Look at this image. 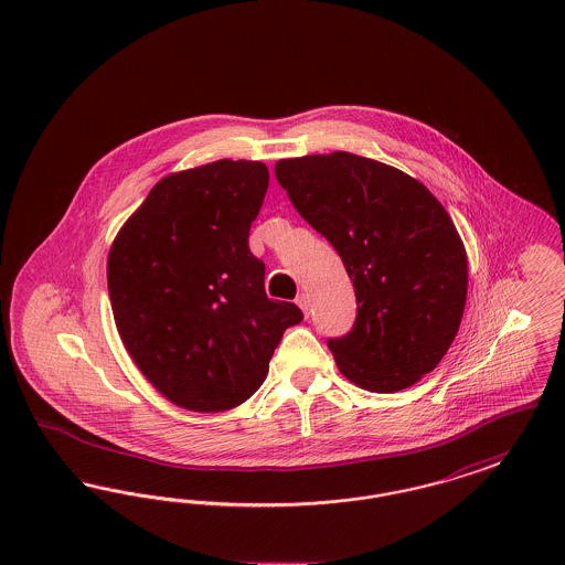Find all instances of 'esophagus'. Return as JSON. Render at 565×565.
Returning a JSON list of instances; mask_svg holds the SVG:
<instances>
[{
  "label": "esophagus",
  "instance_id": "obj_1",
  "mask_svg": "<svg viewBox=\"0 0 565 565\" xmlns=\"http://www.w3.org/2000/svg\"><path fill=\"white\" fill-rule=\"evenodd\" d=\"M296 305L302 309V313H305V316H309V309H311V300H309V296H298V298H296Z\"/></svg>",
  "mask_w": 565,
  "mask_h": 565
}]
</instances>
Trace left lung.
Here are the masks:
<instances>
[{
    "mask_svg": "<svg viewBox=\"0 0 565 565\" xmlns=\"http://www.w3.org/2000/svg\"><path fill=\"white\" fill-rule=\"evenodd\" d=\"M275 178L353 281V330L328 341L339 371L376 394L428 375L468 295L466 247L440 201L401 169L350 152L281 159Z\"/></svg>",
    "mask_w": 565,
    "mask_h": 565,
    "instance_id": "obj_1",
    "label": "left lung"
}]
</instances>
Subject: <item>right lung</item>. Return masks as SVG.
<instances>
[{"mask_svg": "<svg viewBox=\"0 0 565 565\" xmlns=\"http://www.w3.org/2000/svg\"><path fill=\"white\" fill-rule=\"evenodd\" d=\"M269 189L258 161L207 162L164 175L108 254L118 334L137 369L189 411L245 403L267 379L295 302L270 300L247 245Z\"/></svg>", "mask_w": 565, "mask_h": 565, "instance_id": "add662e5", "label": "right lung"}]
</instances>
